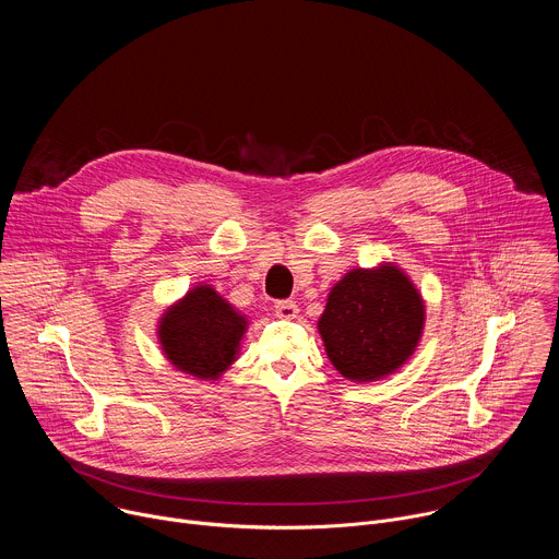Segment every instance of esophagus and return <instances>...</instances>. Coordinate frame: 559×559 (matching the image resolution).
Here are the masks:
<instances>
[{"label":"esophagus","instance_id":"1","mask_svg":"<svg viewBox=\"0 0 559 559\" xmlns=\"http://www.w3.org/2000/svg\"><path fill=\"white\" fill-rule=\"evenodd\" d=\"M274 311H276V316H281V318H296L298 305H296L294 300H276V302H274Z\"/></svg>","mask_w":559,"mask_h":559}]
</instances>
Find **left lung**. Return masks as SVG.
<instances>
[{
	"mask_svg": "<svg viewBox=\"0 0 559 559\" xmlns=\"http://www.w3.org/2000/svg\"><path fill=\"white\" fill-rule=\"evenodd\" d=\"M425 328V302L395 265L352 270L318 321L332 365L349 380H378L403 367Z\"/></svg>",
	"mask_w": 559,
	"mask_h": 559,
	"instance_id": "8db88e82",
	"label": "left lung"
}]
</instances>
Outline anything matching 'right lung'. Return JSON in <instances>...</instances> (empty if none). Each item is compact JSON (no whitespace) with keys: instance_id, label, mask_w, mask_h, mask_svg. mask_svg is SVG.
Wrapping results in <instances>:
<instances>
[{"instance_id":"add662e5","label":"right lung","mask_w":559,"mask_h":559,"mask_svg":"<svg viewBox=\"0 0 559 559\" xmlns=\"http://www.w3.org/2000/svg\"><path fill=\"white\" fill-rule=\"evenodd\" d=\"M246 330L243 313L210 285H199L164 313L158 341L179 371L216 380L236 360Z\"/></svg>"}]
</instances>
